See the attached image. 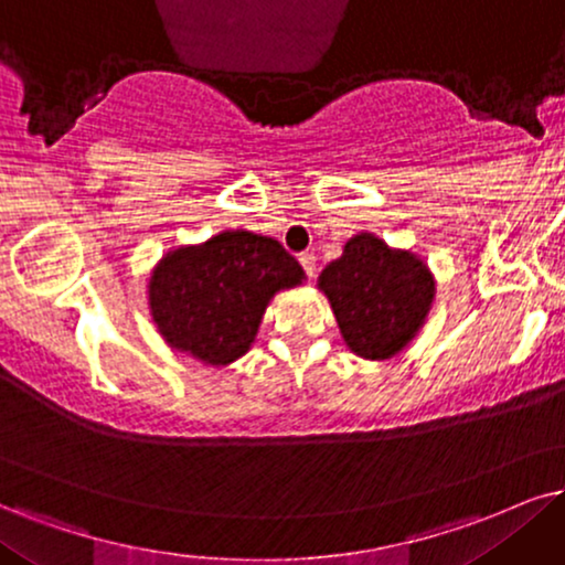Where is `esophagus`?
<instances>
[{
    "label": "esophagus",
    "instance_id": "obj_1",
    "mask_svg": "<svg viewBox=\"0 0 565 565\" xmlns=\"http://www.w3.org/2000/svg\"><path fill=\"white\" fill-rule=\"evenodd\" d=\"M298 262H301L306 275H309V277L317 275V256L315 254H301V256H298Z\"/></svg>",
    "mask_w": 565,
    "mask_h": 565
}]
</instances>
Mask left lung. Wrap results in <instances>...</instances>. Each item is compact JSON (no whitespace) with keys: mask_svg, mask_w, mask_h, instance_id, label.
Listing matches in <instances>:
<instances>
[{"mask_svg":"<svg viewBox=\"0 0 565 565\" xmlns=\"http://www.w3.org/2000/svg\"><path fill=\"white\" fill-rule=\"evenodd\" d=\"M317 288L330 301L343 343L366 361H390L406 351L437 294L435 275L419 254L366 230L348 238L343 254L319 271Z\"/></svg>","mask_w":565,"mask_h":565,"instance_id":"8db88e82","label":"left lung"}]
</instances>
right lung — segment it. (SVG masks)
<instances>
[{
	"label": "right lung",
	"mask_w": 565,
	"mask_h": 565,
	"mask_svg": "<svg viewBox=\"0 0 565 565\" xmlns=\"http://www.w3.org/2000/svg\"><path fill=\"white\" fill-rule=\"evenodd\" d=\"M303 282L301 264L275 238L222 230L164 250L146 280V301L172 351L225 369L256 343L271 298Z\"/></svg>",
	"instance_id": "add662e5"
}]
</instances>
